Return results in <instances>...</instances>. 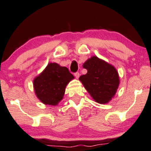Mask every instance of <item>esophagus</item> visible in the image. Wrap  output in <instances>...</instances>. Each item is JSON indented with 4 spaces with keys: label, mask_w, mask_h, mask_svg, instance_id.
I'll use <instances>...</instances> for the list:
<instances>
[{
    "label": "esophagus",
    "mask_w": 151,
    "mask_h": 151,
    "mask_svg": "<svg viewBox=\"0 0 151 151\" xmlns=\"http://www.w3.org/2000/svg\"><path fill=\"white\" fill-rule=\"evenodd\" d=\"M74 76H75V77L78 79V78L80 77V73H78V72H76V73L74 74Z\"/></svg>",
    "instance_id": "obj_1"
}]
</instances>
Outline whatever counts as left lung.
Returning <instances> with one entry per match:
<instances>
[{
	"label": "left lung",
	"mask_w": 151,
	"mask_h": 151,
	"mask_svg": "<svg viewBox=\"0 0 151 151\" xmlns=\"http://www.w3.org/2000/svg\"><path fill=\"white\" fill-rule=\"evenodd\" d=\"M83 67L87 73L80 76L79 80L86 90L96 103H108L116 94L120 83L117 70L96 56L88 59Z\"/></svg>",
	"instance_id": "left-lung-1"
}]
</instances>
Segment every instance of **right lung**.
Wrapping results in <instances>:
<instances>
[{"mask_svg": "<svg viewBox=\"0 0 151 151\" xmlns=\"http://www.w3.org/2000/svg\"><path fill=\"white\" fill-rule=\"evenodd\" d=\"M73 79L67 68L51 62L33 80L35 95L44 104L55 106L63 99L66 85Z\"/></svg>", "mask_w": 151, "mask_h": 151, "instance_id": "1", "label": "right lung"}]
</instances>
